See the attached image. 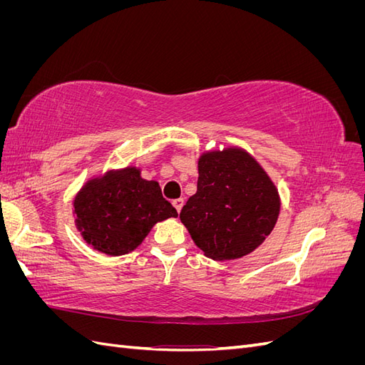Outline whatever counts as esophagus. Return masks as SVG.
Segmentation results:
<instances>
[{
    "mask_svg": "<svg viewBox=\"0 0 365 365\" xmlns=\"http://www.w3.org/2000/svg\"><path fill=\"white\" fill-rule=\"evenodd\" d=\"M173 207L176 208V212H181V208H182V205H184V200H182V197H178V200H173Z\"/></svg>",
    "mask_w": 365,
    "mask_h": 365,
    "instance_id": "esophagus-1",
    "label": "esophagus"
}]
</instances>
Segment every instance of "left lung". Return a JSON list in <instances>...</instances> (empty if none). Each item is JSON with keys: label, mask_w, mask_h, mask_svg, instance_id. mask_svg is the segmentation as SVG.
Here are the masks:
<instances>
[{"label": "left lung", "mask_w": 365, "mask_h": 365, "mask_svg": "<svg viewBox=\"0 0 365 365\" xmlns=\"http://www.w3.org/2000/svg\"><path fill=\"white\" fill-rule=\"evenodd\" d=\"M197 173V190L180 213L196 247L213 260H233L262 245L280 196L256 158L240 148L204 152Z\"/></svg>", "instance_id": "left-lung-1"}]
</instances>
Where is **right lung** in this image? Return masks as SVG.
Returning <instances> with one entry per match:
<instances>
[{
  "label": "right lung",
  "mask_w": 365,
  "mask_h": 365,
  "mask_svg": "<svg viewBox=\"0 0 365 365\" xmlns=\"http://www.w3.org/2000/svg\"><path fill=\"white\" fill-rule=\"evenodd\" d=\"M73 207L83 240L108 256L134 251L157 222L178 216L160 184L143 180L141 170L132 165L86 181Z\"/></svg>",
  "instance_id": "obj_1"
}]
</instances>
